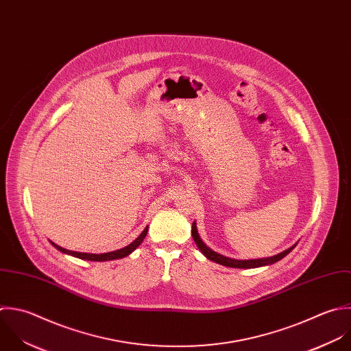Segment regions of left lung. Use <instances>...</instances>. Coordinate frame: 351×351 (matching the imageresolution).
Masks as SVG:
<instances>
[{
  "label": "left lung",
  "mask_w": 351,
  "mask_h": 351,
  "mask_svg": "<svg viewBox=\"0 0 351 351\" xmlns=\"http://www.w3.org/2000/svg\"><path fill=\"white\" fill-rule=\"evenodd\" d=\"M191 234H193V239L194 242L197 243L198 249L205 254L206 258L220 264V265H226V267H231V268H257V267H264V265H269V264H274V263H278L279 260H282L283 257H286L297 245H294L293 247L285 250L283 253L278 254V256H274V257H269V258H260V260H246V261H242V260H232V258H228V257H224V256H220L217 254L216 252L210 250L199 238L198 235V231H197V226L195 223H193V227H191Z\"/></svg>",
  "instance_id": "left-lung-1"
}]
</instances>
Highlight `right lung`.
<instances>
[{"label": "right lung", "instance_id": "add662e5", "mask_svg": "<svg viewBox=\"0 0 351 351\" xmlns=\"http://www.w3.org/2000/svg\"><path fill=\"white\" fill-rule=\"evenodd\" d=\"M146 234H147V227H146V228L142 231V234H141L134 242H131L128 246H125V247H123V249H120V250H114V252H109V253H102V254H88V253L71 252V250H66V249H62V247L57 246V245L53 243V242H50V243H51L57 250H60V252H62V253H65V254H71V256H73V257L82 258V260H88V261H109V260L123 258V257L131 254V253L143 242Z\"/></svg>", "mask_w": 351, "mask_h": 351}]
</instances>
